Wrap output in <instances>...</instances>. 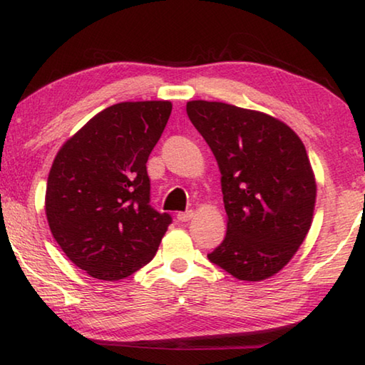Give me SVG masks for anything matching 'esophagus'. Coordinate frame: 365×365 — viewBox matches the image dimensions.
I'll use <instances>...</instances> for the list:
<instances>
[{"label": "esophagus", "mask_w": 365, "mask_h": 365, "mask_svg": "<svg viewBox=\"0 0 365 365\" xmlns=\"http://www.w3.org/2000/svg\"><path fill=\"white\" fill-rule=\"evenodd\" d=\"M193 215H195L193 211H185V212H178L177 214V219L180 220V222H188V220L193 219Z\"/></svg>", "instance_id": "obj_1"}]
</instances>
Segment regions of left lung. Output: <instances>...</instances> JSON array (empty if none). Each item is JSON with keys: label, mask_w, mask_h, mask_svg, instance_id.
I'll return each instance as SVG.
<instances>
[{"label": "left lung", "mask_w": 365, "mask_h": 365, "mask_svg": "<svg viewBox=\"0 0 365 365\" xmlns=\"http://www.w3.org/2000/svg\"><path fill=\"white\" fill-rule=\"evenodd\" d=\"M187 114L220 170L227 235L207 255L235 279L279 274L312 224L317 185L301 138L259 110L219 101H188Z\"/></svg>", "instance_id": "obj_1"}]
</instances>
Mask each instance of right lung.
Listing matches in <instances>:
<instances>
[{
	"label": "right lung",
	"instance_id": "obj_1",
	"mask_svg": "<svg viewBox=\"0 0 365 365\" xmlns=\"http://www.w3.org/2000/svg\"><path fill=\"white\" fill-rule=\"evenodd\" d=\"M170 101L109 106L61 146L48 175L45 212L66 256L98 280H122L156 255L172 222L150 206L148 158Z\"/></svg>",
	"mask_w": 365,
	"mask_h": 365
}]
</instances>
